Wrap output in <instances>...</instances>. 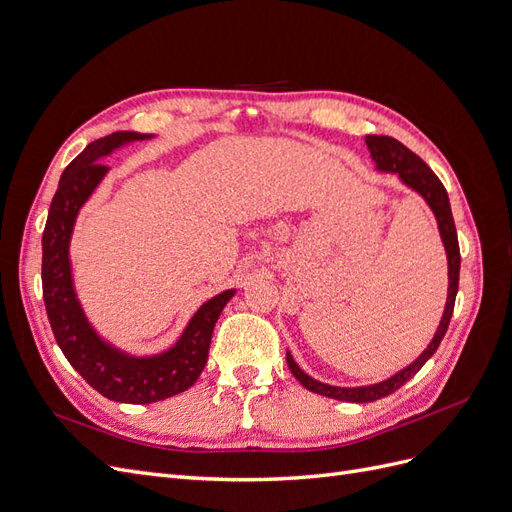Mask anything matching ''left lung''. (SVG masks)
<instances>
[{
  "label": "left lung",
  "mask_w": 512,
  "mask_h": 512,
  "mask_svg": "<svg viewBox=\"0 0 512 512\" xmlns=\"http://www.w3.org/2000/svg\"><path fill=\"white\" fill-rule=\"evenodd\" d=\"M365 143L371 153V160L376 162V168L382 170V173H395L401 179V183H406L408 188H412L416 194H421L425 198V203L429 205L433 215H436L438 230H440V237H442L446 258H448V294H446V305H444L440 327H438L436 335H433L429 346L423 350V354L418 356V359L414 363H410L408 367L397 371L395 376H391L389 380H382L378 384L352 386V389H346V386H331V384L318 382L312 376H307L305 371L297 363H294L292 354L286 352V361H288L292 376L297 378L307 391L331 397V399H339V401H352V404H369V401H376V399H382L386 395L395 393L399 386H404L416 374V371L431 359L433 352L438 350L442 337L446 335L448 322H451V316H453L455 297L459 290V265H461L459 241H457L455 220L451 213V203H448V194L444 190L442 181L436 177V173H433V170L421 158H418L416 153H412L406 145H401L397 138L369 134V136H365Z\"/></svg>",
  "instance_id": "1"
}]
</instances>
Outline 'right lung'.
<instances>
[{
	"mask_svg": "<svg viewBox=\"0 0 512 512\" xmlns=\"http://www.w3.org/2000/svg\"><path fill=\"white\" fill-rule=\"evenodd\" d=\"M151 134L113 132L89 143L59 179L42 232V297L57 346L89 386L121 404H153L188 391L207 365L211 333L235 290H224L198 307L173 348L153 356L117 350L94 331L76 299L70 271V237L85 200L108 173L100 158Z\"/></svg>",
	"mask_w": 512,
	"mask_h": 512,
	"instance_id": "obj_1",
	"label": "right lung"
}]
</instances>
